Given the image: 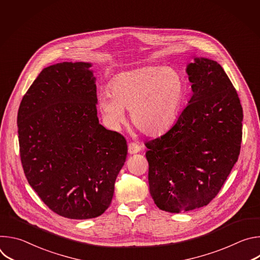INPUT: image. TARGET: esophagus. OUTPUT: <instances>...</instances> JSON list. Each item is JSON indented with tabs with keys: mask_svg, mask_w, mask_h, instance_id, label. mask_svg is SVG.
<instances>
[{
	"mask_svg": "<svg viewBox=\"0 0 260 260\" xmlns=\"http://www.w3.org/2000/svg\"><path fill=\"white\" fill-rule=\"evenodd\" d=\"M141 145L140 144H137L135 142H131L128 144V153L129 154H135V153H138L140 150H141Z\"/></svg>",
	"mask_w": 260,
	"mask_h": 260,
	"instance_id": "esophagus-1",
	"label": "esophagus"
}]
</instances>
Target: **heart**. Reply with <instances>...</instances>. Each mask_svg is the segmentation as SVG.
I'll return each instance as SVG.
<instances>
[{
    "label": "heart",
    "mask_w": 260,
    "mask_h": 260,
    "mask_svg": "<svg viewBox=\"0 0 260 260\" xmlns=\"http://www.w3.org/2000/svg\"><path fill=\"white\" fill-rule=\"evenodd\" d=\"M184 86L172 69L144 67L119 74L100 95L98 106L106 123L117 129L129 111L132 123L147 136L166 133L176 121Z\"/></svg>",
    "instance_id": "1"
}]
</instances>
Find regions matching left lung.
<instances>
[{
	"mask_svg": "<svg viewBox=\"0 0 260 260\" xmlns=\"http://www.w3.org/2000/svg\"><path fill=\"white\" fill-rule=\"evenodd\" d=\"M186 72L189 104L170 131L145 142L150 194L171 213L207 206L223 186L242 143L243 108L224 70L197 57Z\"/></svg>",
	"mask_w": 260,
	"mask_h": 260,
	"instance_id": "obj_1",
	"label": "left lung"
}]
</instances>
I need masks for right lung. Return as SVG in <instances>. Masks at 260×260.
Instances as JSON below:
<instances>
[{
  "label": "right lung",
  "mask_w": 260,
  "mask_h": 260,
  "mask_svg": "<svg viewBox=\"0 0 260 260\" xmlns=\"http://www.w3.org/2000/svg\"><path fill=\"white\" fill-rule=\"evenodd\" d=\"M88 62L42 70L17 114L20 160L31 188L54 213L90 219L110 206L123 167L125 138L96 116V85Z\"/></svg>",
  "instance_id": "1"
}]
</instances>
